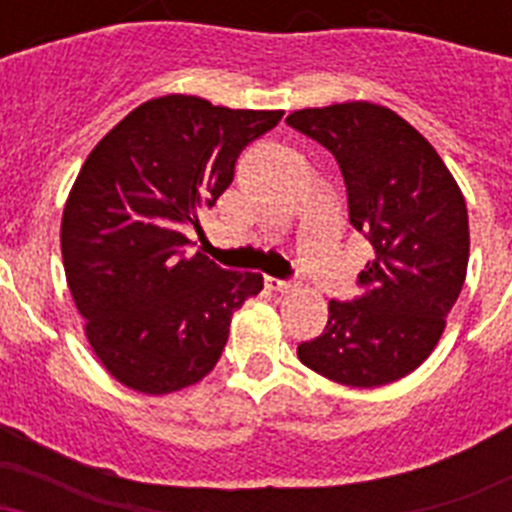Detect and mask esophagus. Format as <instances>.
Here are the masks:
<instances>
[{"mask_svg": "<svg viewBox=\"0 0 512 512\" xmlns=\"http://www.w3.org/2000/svg\"><path fill=\"white\" fill-rule=\"evenodd\" d=\"M266 282H269L271 289H277V292H292V289H295V284H292V282H284V279L269 277V279H266Z\"/></svg>", "mask_w": 512, "mask_h": 512, "instance_id": "obj_1", "label": "esophagus"}]
</instances>
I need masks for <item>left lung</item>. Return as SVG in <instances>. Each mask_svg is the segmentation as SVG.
Masks as SVG:
<instances>
[{
  "label": "left lung",
  "instance_id": "left-lung-1",
  "mask_svg": "<svg viewBox=\"0 0 512 512\" xmlns=\"http://www.w3.org/2000/svg\"><path fill=\"white\" fill-rule=\"evenodd\" d=\"M287 122L341 166L348 217L369 238L364 295L328 302L323 336L297 346L302 364L346 387L408 377L436 348L467 279V202L436 148L390 107L338 102Z\"/></svg>",
  "mask_w": 512,
  "mask_h": 512
}]
</instances>
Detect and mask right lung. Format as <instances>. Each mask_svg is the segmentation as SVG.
<instances>
[{"label":"right lung","mask_w":512,"mask_h":512,"mask_svg":"<svg viewBox=\"0 0 512 512\" xmlns=\"http://www.w3.org/2000/svg\"><path fill=\"white\" fill-rule=\"evenodd\" d=\"M282 110H230L192 94L138 104L89 153L61 217L66 284L94 356L120 384L169 395L215 369L256 271L189 256L192 225L233 182L235 158Z\"/></svg>","instance_id":"add662e5"}]
</instances>
